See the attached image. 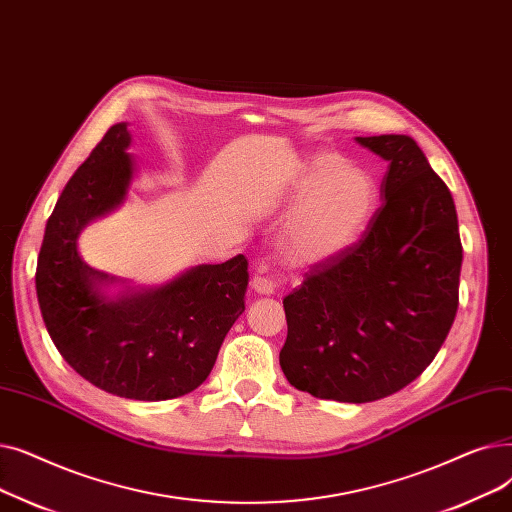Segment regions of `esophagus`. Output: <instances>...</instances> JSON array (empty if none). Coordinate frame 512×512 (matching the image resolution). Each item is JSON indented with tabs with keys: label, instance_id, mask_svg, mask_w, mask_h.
Here are the masks:
<instances>
[{
	"label": "esophagus",
	"instance_id": "34e87169",
	"mask_svg": "<svg viewBox=\"0 0 512 512\" xmlns=\"http://www.w3.org/2000/svg\"><path fill=\"white\" fill-rule=\"evenodd\" d=\"M275 287H277V283L269 275H264L262 271L252 279V289L256 291V294H260V296L275 294Z\"/></svg>",
	"mask_w": 512,
	"mask_h": 512
}]
</instances>
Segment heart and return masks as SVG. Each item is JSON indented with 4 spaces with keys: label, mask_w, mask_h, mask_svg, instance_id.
I'll list each match as a JSON object with an SVG mask.
<instances>
[{
    "label": "heart",
    "mask_w": 512,
    "mask_h": 512,
    "mask_svg": "<svg viewBox=\"0 0 512 512\" xmlns=\"http://www.w3.org/2000/svg\"><path fill=\"white\" fill-rule=\"evenodd\" d=\"M302 191L281 231V254L291 266H319L350 250L377 210L375 181L335 154L308 158L294 177Z\"/></svg>",
    "instance_id": "1"
}]
</instances>
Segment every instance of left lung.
Returning a JSON list of instances; mask_svg holds the SVG:
<instances>
[{
    "mask_svg": "<svg viewBox=\"0 0 512 512\" xmlns=\"http://www.w3.org/2000/svg\"><path fill=\"white\" fill-rule=\"evenodd\" d=\"M387 162L362 239L283 298L287 381L321 400L373 402L415 381L454 323L462 246L452 193L408 135L356 137Z\"/></svg>",
    "mask_w": 512,
    "mask_h": 512,
    "instance_id": "8db88e82",
    "label": "left lung"
}]
</instances>
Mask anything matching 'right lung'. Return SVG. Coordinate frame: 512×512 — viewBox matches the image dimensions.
I'll list each match as a JSON object with an SVG mask.
<instances>
[{
    "label": "right lung",
    "mask_w": 512,
    "mask_h": 512,
    "mask_svg": "<svg viewBox=\"0 0 512 512\" xmlns=\"http://www.w3.org/2000/svg\"><path fill=\"white\" fill-rule=\"evenodd\" d=\"M129 123L108 129L47 218L37 300L62 358L108 394L158 402L210 375L223 339L246 310L248 260L198 264L158 287H131L87 264L81 231L125 204L137 173ZM121 283L118 295L109 287Z\"/></svg>",
    "instance_id": "right-lung-1"
}]
</instances>
